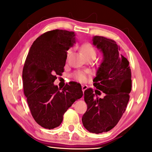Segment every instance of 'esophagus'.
Instances as JSON below:
<instances>
[{
	"label": "esophagus",
	"instance_id": "34e87169",
	"mask_svg": "<svg viewBox=\"0 0 152 152\" xmlns=\"http://www.w3.org/2000/svg\"><path fill=\"white\" fill-rule=\"evenodd\" d=\"M88 88V87L87 85H82V90H83V93L85 92V91Z\"/></svg>",
	"mask_w": 152,
	"mask_h": 152
}]
</instances>
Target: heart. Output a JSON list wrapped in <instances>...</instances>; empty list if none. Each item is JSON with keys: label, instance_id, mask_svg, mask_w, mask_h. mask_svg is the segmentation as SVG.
I'll return each mask as SVG.
<instances>
[{"label": "heart", "instance_id": "1", "mask_svg": "<svg viewBox=\"0 0 152 152\" xmlns=\"http://www.w3.org/2000/svg\"><path fill=\"white\" fill-rule=\"evenodd\" d=\"M82 50L84 54H85V56H91V55H96V51L94 47H93L92 45H91L89 43H86V44H84L82 47ZM72 52V49H69L68 51H67V57L71 54ZM74 78L76 79V80L80 81V82H85L87 79V76H86V74L83 72L78 71L76 72L74 74Z\"/></svg>", "mask_w": 152, "mask_h": 152}]
</instances>
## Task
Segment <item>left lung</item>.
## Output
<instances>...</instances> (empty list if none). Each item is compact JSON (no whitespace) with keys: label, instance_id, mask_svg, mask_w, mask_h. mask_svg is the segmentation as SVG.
Returning <instances> with one entry per match:
<instances>
[{"label":"left lung","instance_id":"1","mask_svg":"<svg viewBox=\"0 0 152 152\" xmlns=\"http://www.w3.org/2000/svg\"><path fill=\"white\" fill-rule=\"evenodd\" d=\"M93 45L99 50L103 58L94 78V85L105 94L99 99L100 92L87 89L84 98L87 104L83 115L85 128L95 134L108 132L117 125L126 110L132 89L129 61L119 53V46L114 40L94 36Z\"/></svg>","mask_w":152,"mask_h":152}]
</instances>
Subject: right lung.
I'll use <instances>...</instances> for the list:
<instances>
[{"mask_svg": "<svg viewBox=\"0 0 152 152\" xmlns=\"http://www.w3.org/2000/svg\"><path fill=\"white\" fill-rule=\"evenodd\" d=\"M75 43L73 31H48L33 43L26 58L24 93L34 119L44 128L59 126L64 113L83 96L78 83L67 84L62 89L54 85L56 76L64 72L67 51Z\"/></svg>", "mask_w": 152, "mask_h": 152, "instance_id": "1", "label": "right lung"}]
</instances>
